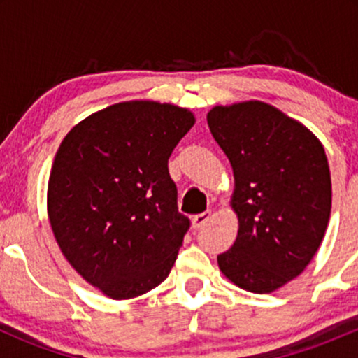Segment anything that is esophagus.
I'll return each mask as SVG.
<instances>
[{
    "instance_id": "1",
    "label": "esophagus",
    "mask_w": 358,
    "mask_h": 358,
    "mask_svg": "<svg viewBox=\"0 0 358 358\" xmlns=\"http://www.w3.org/2000/svg\"><path fill=\"white\" fill-rule=\"evenodd\" d=\"M210 215H212L210 210H205L202 213H199V215H195L192 219V227L193 229H202L203 225L208 222V219H210Z\"/></svg>"
}]
</instances>
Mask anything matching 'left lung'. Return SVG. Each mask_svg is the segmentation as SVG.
I'll return each instance as SVG.
<instances>
[{"label": "left lung", "instance_id": "obj_1", "mask_svg": "<svg viewBox=\"0 0 358 358\" xmlns=\"http://www.w3.org/2000/svg\"><path fill=\"white\" fill-rule=\"evenodd\" d=\"M207 122L234 171V245L217 256L229 281L269 294L305 271L331 212L323 145L305 124L262 101L215 106Z\"/></svg>", "mask_w": 358, "mask_h": 358}]
</instances>
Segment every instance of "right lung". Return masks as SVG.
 <instances>
[{
  "mask_svg": "<svg viewBox=\"0 0 358 358\" xmlns=\"http://www.w3.org/2000/svg\"><path fill=\"white\" fill-rule=\"evenodd\" d=\"M195 124L192 110L124 101L76 124L60 143L47 213L69 264L113 299L141 296L175 264L188 217L168 173L173 148Z\"/></svg>",
  "mask_w": 358,
  "mask_h": 358,
  "instance_id": "right-lung-1",
  "label": "right lung"
}]
</instances>
